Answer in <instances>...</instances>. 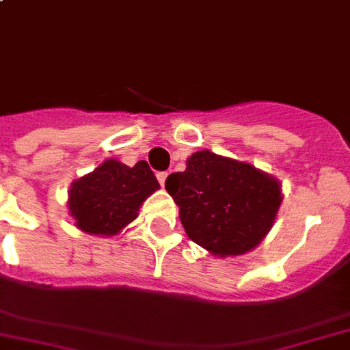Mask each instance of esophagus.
Masks as SVG:
<instances>
[{
    "label": "esophagus",
    "mask_w": 350,
    "mask_h": 350,
    "mask_svg": "<svg viewBox=\"0 0 350 350\" xmlns=\"http://www.w3.org/2000/svg\"><path fill=\"white\" fill-rule=\"evenodd\" d=\"M167 176H169V172H158V174H157V178H158V181H160L161 187H163V185H165Z\"/></svg>",
    "instance_id": "1"
}]
</instances>
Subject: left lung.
Here are the masks:
<instances>
[{"label":"left lung","mask_w":350,"mask_h":350,"mask_svg":"<svg viewBox=\"0 0 350 350\" xmlns=\"http://www.w3.org/2000/svg\"><path fill=\"white\" fill-rule=\"evenodd\" d=\"M185 231L219 256H237L263 240L281 204L280 183L249 163L193 152L183 172L165 180Z\"/></svg>","instance_id":"left-lung-1"}]
</instances>
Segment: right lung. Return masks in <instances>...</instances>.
Listing matches in <instances>:
<instances>
[{
    "mask_svg": "<svg viewBox=\"0 0 350 350\" xmlns=\"http://www.w3.org/2000/svg\"><path fill=\"white\" fill-rule=\"evenodd\" d=\"M160 189L144 160L133 167L107 160L103 165L72 183L69 211L76 226L90 234H116L137 219L140 204Z\"/></svg>",
    "mask_w": 350,
    "mask_h": 350,
    "instance_id": "right-lung-1",
    "label": "right lung"
}]
</instances>
